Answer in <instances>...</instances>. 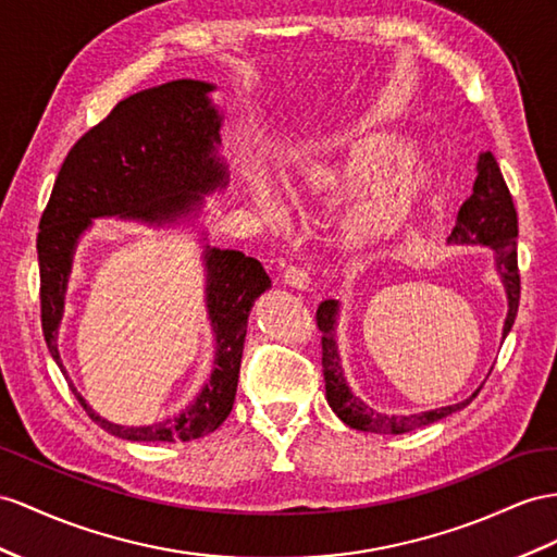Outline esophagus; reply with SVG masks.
I'll return each mask as SVG.
<instances>
[{
    "label": "esophagus",
    "mask_w": 557,
    "mask_h": 557,
    "mask_svg": "<svg viewBox=\"0 0 557 557\" xmlns=\"http://www.w3.org/2000/svg\"><path fill=\"white\" fill-rule=\"evenodd\" d=\"M284 282H287L294 289H308L310 277L301 265H289L287 270H284Z\"/></svg>",
    "instance_id": "obj_1"
}]
</instances>
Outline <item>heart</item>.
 Wrapping results in <instances>:
<instances>
[{
  "label": "heart",
  "instance_id": "b5f03b06",
  "mask_svg": "<svg viewBox=\"0 0 557 557\" xmlns=\"http://www.w3.org/2000/svg\"><path fill=\"white\" fill-rule=\"evenodd\" d=\"M407 140L386 129L362 132L344 146L308 152L284 171V188L292 195L348 197L372 186L338 219V239L346 247H367L409 233L411 216L423 190V169L405 160ZM249 193L268 225H282L284 211L268 193L263 178L251 176Z\"/></svg>",
  "mask_w": 557,
  "mask_h": 557
}]
</instances>
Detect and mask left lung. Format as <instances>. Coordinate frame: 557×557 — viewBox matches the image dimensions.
Segmentation results:
<instances>
[{"label":"left lung","mask_w":557,"mask_h":557,"mask_svg":"<svg viewBox=\"0 0 557 557\" xmlns=\"http://www.w3.org/2000/svg\"><path fill=\"white\" fill-rule=\"evenodd\" d=\"M478 176L473 183V193L466 199L456 216L454 231L449 235V245H482L494 251V265L496 273L502 275V284L508 298V312L504 320V334L508 336L512 322L518 315L520 304V273H518V211L512 207V197L508 193V185L502 176L494 154L490 150L480 152L478 157ZM341 304L336 298H326L318 308V326L322 332V372H324V386H326V403L334 409V414L355 431L364 433H391L403 435L414 431V428L435 423L445 419L454 411L463 409L473 403V397L480 388L466 397V400L437 407L431 411H419V414L409 417H395V414H381L367 403H362L358 395L350 391L344 376V367H341V355L336 344V322H338Z\"/></svg>","instance_id":"obj_1"}]
</instances>
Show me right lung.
I'll use <instances>...</instances> for the list:
<instances>
[{
    "label": "right lung",
    "mask_w": 557,
    "mask_h": 557,
    "mask_svg": "<svg viewBox=\"0 0 557 557\" xmlns=\"http://www.w3.org/2000/svg\"><path fill=\"white\" fill-rule=\"evenodd\" d=\"M213 89L216 84L202 79H174L143 89L120 101L67 152L37 235L41 330L63 374L59 326L67 280L79 239L94 219L117 216L148 227L193 223L202 213L205 197L227 185V166L219 152L223 112L211 103ZM202 261L207 315L216 346L209 381L193 405L150 425L112 423L73 388L91 421L110 435L132 442H185L216 431L231 414L249 310L270 289V277L259 261L235 249L205 245Z\"/></svg>",
    "instance_id": "obj_1"
}]
</instances>
